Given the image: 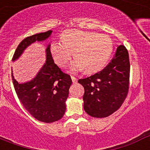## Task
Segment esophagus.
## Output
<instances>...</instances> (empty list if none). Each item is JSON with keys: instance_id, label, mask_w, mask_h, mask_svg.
<instances>
[{"instance_id": "obj_1", "label": "esophagus", "mask_w": 150, "mask_h": 150, "mask_svg": "<svg viewBox=\"0 0 150 150\" xmlns=\"http://www.w3.org/2000/svg\"><path fill=\"white\" fill-rule=\"evenodd\" d=\"M71 79H72L73 83H76V82H77V79H76V78L75 77V76H71Z\"/></svg>"}]
</instances>
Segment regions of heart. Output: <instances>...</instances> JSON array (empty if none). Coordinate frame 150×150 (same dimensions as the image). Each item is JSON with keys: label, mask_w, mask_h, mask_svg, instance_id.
<instances>
[{"label": "heart", "mask_w": 150, "mask_h": 150, "mask_svg": "<svg viewBox=\"0 0 150 150\" xmlns=\"http://www.w3.org/2000/svg\"><path fill=\"white\" fill-rule=\"evenodd\" d=\"M61 42L50 45V53L56 64L64 67L73 56L69 71L72 74L83 69L87 74L98 71L105 65L112 54V41L109 36L85 30H66Z\"/></svg>", "instance_id": "obj_1"}]
</instances>
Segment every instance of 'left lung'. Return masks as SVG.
Instances as JSON below:
<instances>
[{
    "instance_id": "1",
    "label": "left lung",
    "mask_w": 150,
    "mask_h": 150,
    "mask_svg": "<svg viewBox=\"0 0 150 150\" xmlns=\"http://www.w3.org/2000/svg\"><path fill=\"white\" fill-rule=\"evenodd\" d=\"M130 62L127 49L122 45L102 71L78 83L84 87L85 111L95 118L110 116L120 109L129 89Z\"/></svg>"
}]
</instances>
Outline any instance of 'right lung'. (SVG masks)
<instances>
[{"instance_id":"add662e5","label":"right lung","mask_w":150,"mask_h":150,"mask_svg":"<svg viewBox=\"0 0 150 150\" xmlns=\"http://www.w3.org/2000/svg\"><path fill=\"white\" fill-rule=\"evenodd\" d=\"M52 30L34 34L25 38L18 44L12 60L15 61L24 50L35 41L48 38ZM46 61L33 80L20 84L12 74L13 86L24 108L36 120L46 123L62 119L66 110L65 102L72 80L54 63L50 46L46 48Z\"/></svg>"}]
</instances>
